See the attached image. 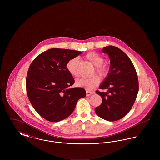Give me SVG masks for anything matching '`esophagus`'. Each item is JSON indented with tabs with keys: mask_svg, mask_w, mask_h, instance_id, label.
Instances as JSON below:
<instances>
[{
	"mask_svg": "<svg viewBox=\"0 0 160 160\" xmlns=\"http://www.w3.org/2000/svg\"><path fill=\"white\" fill-rule=\"evenodd\" d=\"M93 93L92 92L88 91H86V96H90L92 95Z\"/></svg>",
	"mask_w": 160,
	"mask_h": 160,
	"instance_id": "obj_1",
	"label": "esophagus"
}]
</instances>
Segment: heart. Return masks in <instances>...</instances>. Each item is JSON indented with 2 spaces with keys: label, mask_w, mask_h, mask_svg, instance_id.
Masks as SVG:
<instances>
[{
  "label": "heart",
  "mask_w": 160,
  "mask_h": 160,
  "mask_svg": "<svg viewBox=\"0 0 160 160\" xmlns=\"http://www.w3.org/2000/svg\"><path fill=\"white\" fill-rule=\"evenodd\" d=\"M86 58L95 66V72L99 76L106 77L109 72V68L103 62L104 59L99 54L95 52H91L87 54ZM66 68L69 73L72 76L77 77L78 76V58L74 57L69 59L66 65ZM100 77L97 75H95L90 78H81L77 80L76 85L78 87H82L87 90H92L99 84Z\"/></svg>",
  "instance_id": "heart-1"
}]
</instances>
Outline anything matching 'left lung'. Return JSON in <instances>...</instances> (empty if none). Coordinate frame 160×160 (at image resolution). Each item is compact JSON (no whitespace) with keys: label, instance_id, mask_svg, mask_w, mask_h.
<instances>
[{"label":"left lung","instance_id":"obj_1","mask_svg":"<svg viewBox=\"0 0 160 160\" xmlns=\"http://www.w3.org/2000/svg\"><path fill=\"white\" fill-rule=\"evenodd\" d=\"M110 60L109 72L99 88L107 92L96 93L102 103L95 108L103 119L116 121L124 117L133 106L138 91L137 72L128 56L119 48L110 46L102 48Z\"/></svg>","mask_w":160,"mask_h":160}]
</instances>
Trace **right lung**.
<instances>
[{
	"mask_svg": "<svg viewBox=\"0 0 160 160\" xmlns=\"http://www.w3.org/2000/svg\"><path fill=\"white\" fill-rule=\"evenodd\" d=\"M81 52L53 48L38 55L31 63L26 77V91L38 114L50 122L68 117L78 100L86 95L82 88H69L74 79L67 69L68 61Z\"/></svg>",
	"mask_w": 160,
	"mask_h": 160,
	"instance_id": "add662e5",
	"label": "right lung"
}]
</instances>
